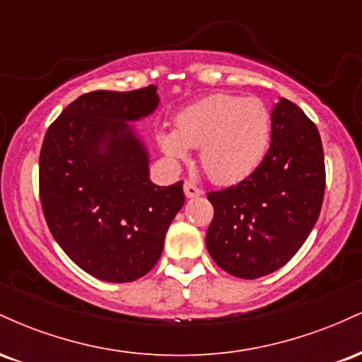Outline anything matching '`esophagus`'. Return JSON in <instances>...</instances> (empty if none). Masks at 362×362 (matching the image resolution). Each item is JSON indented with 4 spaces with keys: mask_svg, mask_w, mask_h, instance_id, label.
I'll return each instance as SVG.
<instances>
[{
    "mask_svg": "<svg viewBox=\"0 0 362 362\" xmlns=\"http://www.w3.org/2000/svg\"><path fill=\"white\" fill-rule=\"evenodd\" d=\"M184 192H185V197L192 199V197H199V195H202V189H199L197 185H194L192 182H185L184 184Z\"/></svg>",
    "mask_w": 362,
    "mask_h": 362,
    "instance_id": "1",
    "label": "esophagus"
}]
</instances>
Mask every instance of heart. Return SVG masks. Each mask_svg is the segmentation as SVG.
I'll return each mask as SVG.
<instances>
[{
  "label": "heart",
  "instance_id": "1",
  "mask_svg": "<svg viewBox=\"0 0 362 362\" xmlns=\"http://www.w3.org/2000/svg\"><path fill=\"white\" fill-rule=\"evenodd\" d=\"M272 114L257 97L214 93L185 107L175 131L158 132V144L170 160L180 161L199 148L202 172L216 184L250 177L267 156Z\"/></svg>",
  "mask_w": 362,
  "mask_h": 362
}]
</instances>
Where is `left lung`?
<instances>
[{
	"mask_svg": "<svg viewBox=\"0 0 362 362\" xmlns=\"http://www.w3.org/2000/svg\"><path fill=\"white\" fill-rule=\"evenodd\" d=\"M325 158L317 126L293 102L272 109V139L260 167L236 185L207 194L214 218L209 255L242 279L267 276L293 259L317 223Z\"/></svg>",
	"mask_w": 362,
	"mask_h": 362,
	"instance_id": "8db88e82",
	"label": "left lung"
}]
</instances>
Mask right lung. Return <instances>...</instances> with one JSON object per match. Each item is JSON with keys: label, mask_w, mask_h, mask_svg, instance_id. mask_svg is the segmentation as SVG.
<instances>
[{"label": "right lung", "mask_w": 362, "mask_h": 362, "mask_svg": "<svg viewBox=\"0 0 362 362\" xmlns=\"http://www.w3.org/2000/svg\"><path fill=\"white\" fill-rule=\"evenodd\" d=\"M156 86L97 90L69 103L40 149L39 190L49 230L90 276L131 282L156 265L170 223L184 206V182L149 180L143 141L129 122L153 114Z\"/></svg>", "instance_id": "add662e5"}]
</instances>
